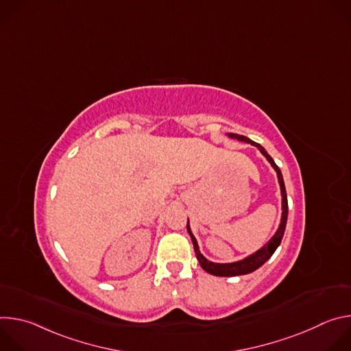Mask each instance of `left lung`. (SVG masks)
Listing matches in <instances>:
<instances>
[{"label": "left lung", "mask_w": 351, "mask_h": 351, "mask_svg": "<svg viewBox=\"0 0 351 351\" xmlns=\"http://www.w3.org/2000/svg\"><path fill=\"white\" fill-rule=\"evenodd\" d=\"M228 136L232 137V138H237L239 141H245L248 144L257 147L260 152H261V154L268 160V162L276 171L278 180H279V184H280V193H282V219H280V225H279L275 236L261 250H258L257 253L248 256L247 258H244L241 261L230 263V264H215V263H211L202 253H199L197 240L193 236V233L190 230V226H189V221H187V232H189V234L191 237V241H193V245H194V253H195V257H197L199 265H202V268L204 271H207L208 274L215 275V276H239V275H245V274H250V272H254L261 265H264L272 257V254L275 253V250L278 248V245L282 241V237H283V233H285V229H286V222H287V211H289L287 195H286V189H285V182H283L282 172H280L279 167L275 164V161L272 160V157L265 152V148L263 145H260L258 143L250 140L245 136H240V134H236V133H229Z\"/></svg>", "instance_id": "left-lung-1"}]
</instances>
